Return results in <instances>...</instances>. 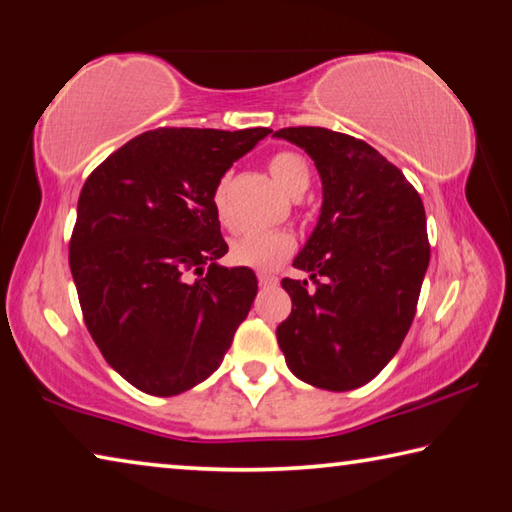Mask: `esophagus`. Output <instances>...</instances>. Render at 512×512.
I'll list each match as a JSON object with an SVG mask.
<instances>
[{
    "label": "esophagus",
    "instance_id": "esophagus-1",
    "mask_svg": "<svg viewBox=\"0 0 512 512\" xmlns=\"http://www.w3.org/2000/svg\"><path fill=\"white\" fill-rule=\"evenodd\" d=\"M257 280H259V284H262V287H275V284H277V275L266 273V271H259V273H257Z\"/></svg>",
    "mask_w": 512,
    "mask_h": 512
}]
</instances>
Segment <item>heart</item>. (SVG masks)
Instances as JSON below:
<instances>
[{
	"instance_id": "heart-1",
	"label": "heart",
	"mask_w": 512,
	"mask_h": 512,
	"mask_svg": "<svg viewBox=\"0 0 512 512\" xmlns=\"http://www.w3.org/2000/svg\"><path fill=\"white\" fill-rule=\"evenodd\" d=\"M268 171L277 185L291 196H300L309 187V164L298 153L282 151L268 162ZM212 205L216 219L230 228V207H228V180H221L212 194ZM296 248V237L289 230H253L237 237L230 246L232 264L257 268V271H273L287 259Z\"/></svg>"
}]
</instances>
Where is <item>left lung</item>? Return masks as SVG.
<instances>
[{
	"label": "left lung",
	"mask_w": 512,
	"mask_h": 512,
	"mask_svg": "<svg viewBox=\"0 0 512 512\" xmlns=\"http://www.w3.org/2000/svg\"><path fill=\"white\" fill-rule=\"evenodd\" d=\"M275 137L305 149L323 183V207L284 277L291 314L277 343L298 379L325 391H352L377 377L400 350L429 266L427 216L415 187L357 137L318 126Z\"/></svg>",
	"instance_id": "left-lung-1"
}]
</instances>
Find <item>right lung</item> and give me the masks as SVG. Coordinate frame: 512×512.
<instances>
[{
    "instance_id": "right-lung-1",
    "label": "right lung",
    "mask_w": 512,
    "mask_h": 512,
    "mask_svg": "<svg viewBox=\"0 0 512 512\" xmlns=\"http://www.w3.org/2000/svg\"><path fill=\"white\" fill-rule=\"evenodd\" d=\"M271 128H155L85 180L69 268L94 343L128 384L185 393L221 366L257 296L228 253L212 194Z\"/></svg>"
}]
</instances>
